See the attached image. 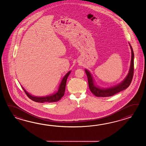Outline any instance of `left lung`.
Here are the masks:
<instances>
[{
    "instance_id": "8db88e82",
    "label": "left lung",
    "mask_w": 146,
    "mask_h": 146,
    "mask_svg": "<svg viewBox=\"0 0 146 146\" xmlns=\"http://www.w3.org/2000/svg\"><path fill=\"white\" fill-rule=\"evenodd\" d=\"M129 44L131 50V62H130V68L127 76L121 83L118 84L117 85H115L114 86L110 87V88H102L98 87L95 84L93 77L91 74L90 73V72L86 69H85V72L87 74L88 80V84H89V89L91 92L93 93L94 96L98 97H108V96H112L115 94L126 89L129 86L133 77V70H134V67H134L133 66H134L133 64L134 54H133L132 47L130 45V44L129 43Z\"/></svg>"
}]
</instances>
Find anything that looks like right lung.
Returning <instances> with one entry per match:
<instances>
[{
  "instance_id": "right-lung-1",
  "label": "right lung",
  "mask_w": 146,
  "mask_h": 146,
  "mask_svg": "<svg viewBox=\"0 0 146 146\" xmlns=\"http://www.w3.org/2000/svg\"><path fill=\"white\" fill-rule=\"evenodd\" d=\"M71 72L69 71L68 72L65 76L62 78L61 83L60 84L58 89L57 91L54 94L51 95H49L45 96H33L28 93V92L25 90V89L22 87V89L25 91V93H26L27 96L32 101L36 102L44 103V102H55L58 101L62 96H64L65 91L66 85L67 78L68 77L69 75L70 74Z\"/></svg>"
}]
</instances>
